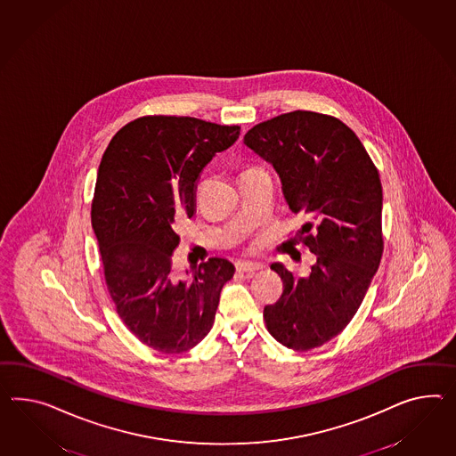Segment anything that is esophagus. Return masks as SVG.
I'll return each instance as SVG.
<instances>
[{"label": "esophagus", "instance_id": "34e87169", "mask_svg": "<svg viewBox=\"0 0 456 456\" xmlns=\"http://www.w3.org/2000/svg\"><path fill=\"white\" fill-rule=\"evenodd\" d=\"M259 265L256 263H248V261H238L236 263V271L240 273H246V274H255L256 271H259Z\"/></svg>", "mask_w": 456, "mask_h": 456}]
</instances>
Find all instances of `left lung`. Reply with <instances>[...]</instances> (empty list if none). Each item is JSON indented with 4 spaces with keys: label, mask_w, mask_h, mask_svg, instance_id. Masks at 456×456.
Wrapping results in <instances>:
<instances>
[{
    "label": "left lung",
    "mask_w": 456,
    "mask_h": 456,
    "mask_svg": "<svg viewBox=\"0 0 456 456\" xmlns=\"http://www.w3.org/2000/svg\"><path fill=\"white\" fill-rule=\"evenodd\" d=\"M245 143L278 172L292 213L307 220L294 240L315 255L307 278L271 265L284 289L265 307L266 327L292 351L321 347L351 322L380 265V176L359 137L319 112L269 118Z\"/></svg>",
    "instance_id": "1"
}]
</instances>
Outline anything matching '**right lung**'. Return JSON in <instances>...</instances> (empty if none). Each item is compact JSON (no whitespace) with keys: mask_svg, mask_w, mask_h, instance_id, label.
Listing matches in <instances>:
<instances>
[{"mask_svg":"<svg viewBox=\"0 0 456 456\" xmlns=\"http://www.w3.org/2000/svg\"><path fill=\"white\" fill-rule=\"evenodd\" d=\"M238 126L195 118L145 116L118 130L105 149L94 190V233L107 291L142 344L164 354L195 347L210 332L220 292L234 266L210 257L178 280L172 253L182 216H193L197 182Z\"/></svg>","mask_w":456,"mask_h":456,"instance_id":"right-lung-1","label":"right lung"}]
</instances>
